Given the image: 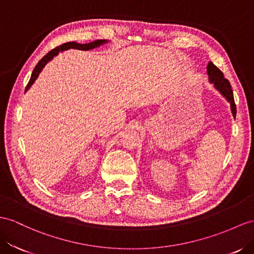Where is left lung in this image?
<instances>
[{
  "instance_id": "left-lung-1",
  "label": "left lung",
  "mask_w": 254,
  "mask_h": 254,
  "mask_svg": "<svg viewBox=\"0 0 254 254\" xmlns=\"http://www.w3.org/2000/svg\"><path fill=\"white\" fill-rule=\"evenodd\" d=\"M207 74L209 76V82L213 83L214 88H216L219 92L225 97L226 101L230 103L232 114L234 117H236V105L235 102H234L233 90L230 81L226 79L223 76L222 71H221L212 62H209L207 65Z\"/></svg>"
}]
</instances>
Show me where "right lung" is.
<instances>
[{"label":"right lung","instance_id":"obj_1","mask_svg":"<svg viewBox=\"0 0 254 254\" xmlns=\"http://www.w3.org/2000/svg\"><path fill=\"white\" fill-rule=\"evenodd\" d=\"M108 43L107 40H96L92 43H88V44H78L76 42H68V43H65L63 45H61V46L57 47L55 49H53L51 51H49V53L45 56L43 59L40 60V62H38L36 64V66L33 70V73H32L31 75V78H30V81L28 83L27 88H25V92L31 88L32 84L34 83V81L37 79L38 75H40V73L42 71V69L45 67V65H46L49 61H51L54 59V58L56 56H58V54L60 53V51H64V50H68L70 48L73 49H79V50H91L93 48H96V47H100L101 45H104Z\"/></svg>","mask_w":254,"mask_h":254}]
</instances>
